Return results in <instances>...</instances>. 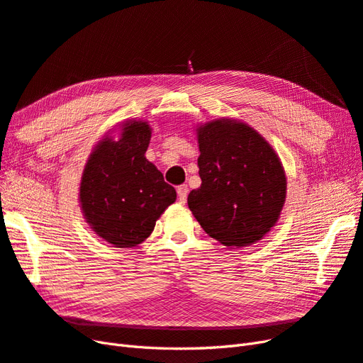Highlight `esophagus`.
<instances>
[{"instance_id":"esophagus-1","label":"esophagus","mask_w":363,"mask_h":363,"mask_svg":"<svg viewBox=\"0 0 363 363\" xmlns=\"http://www.w3.org/2000/svg\"><path fill=\"white\" fill-rule=\"evenodd\" d=\"M176 191H178V199H179L181 203H184L185 201H187V194H189L187 185H179V187L176 189Z\"/></svg>"}]
</instances>
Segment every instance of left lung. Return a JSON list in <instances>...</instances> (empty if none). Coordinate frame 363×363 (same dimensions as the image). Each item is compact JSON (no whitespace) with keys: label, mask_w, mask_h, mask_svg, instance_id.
I'll return each instance as SVG.
<instances>
[{"label":"left lung","mask_w":363,"mask_h":363,"mask_svg":"<svg viewBox=\"0 0 363 363\" xmlns=\"http://www.w3.org/2000/svg\"><path fill=\"white\" fill-rule=\"evenodd\" d=\"M199 189L189 208L203 231L228 247L262 240L279 219L287 179L281 160L250 124L216 118L196 128Z\"/></svg>","instance_id":"left-lung-1"}]
</instances>
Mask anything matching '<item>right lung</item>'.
<instances>
[{
    "label": "right lung",
    "instance_id": "add662e5",
    "mask_svg": "<svg viewBox=\"0 0 363 363\" xmlns=\"http://www.w3.org/2000/svg\"><path fill=\"white\" fill-rule=\"evenodd\" d=\"M152 128L144 120L118 124L91 152L82 173L79 202L89 228L116 247H133L176 201V190L146 158Z\"/></svg>",
    "mask_w": 363,
    "mask_h": 363
}]
</instances>
